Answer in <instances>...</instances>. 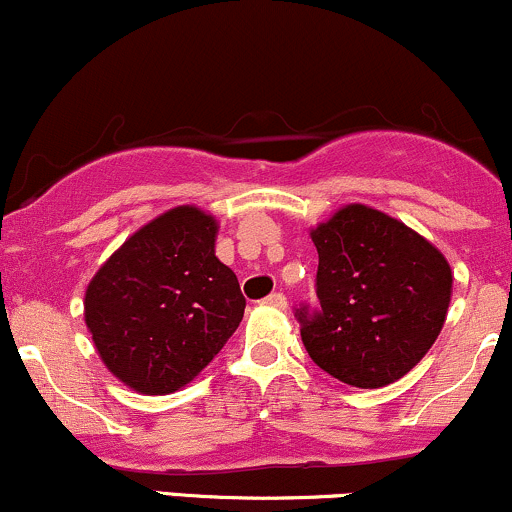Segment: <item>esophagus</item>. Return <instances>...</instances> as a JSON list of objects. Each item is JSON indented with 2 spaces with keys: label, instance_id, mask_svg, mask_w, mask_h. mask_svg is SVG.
<instances>
[{
  "label": "esophagus",
  "instance_id": "34e87169",
  "mask_svg": "<svg viewBox=\"0 0 512 512\" xmlns=\"http://www.w3.org/2000/svg\"><path fill=\"white\" fill-rule=\"evenodd\" d=\"M262 303H265V306H272V308H279V311H284V308H286V296L284 294H269Z\"/></svg>",
  "mask_w": 512,
  "mask_h": 512
}]
</instances>
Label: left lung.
Masks as SVG:
<instances>
[{
  "instance_id": "obj_1",
  "label": "left lung",
  "mask_w": 512,
  "mask_h": 512,
  "mask_svg": "<svg viewBox=\"0 0 512 512\" xmlns=\"http://www.w3.org/2000/svg\"><path fill=\"white\" fill-rule=\"evenodd\" d=\"M311 240L320 311H299L308 357L357 389L406 376L445 325L447 257L403 221L364 204L342 206L311 228Z\"/></svg>"
}]
</instances>
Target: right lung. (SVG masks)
Here are the masks:
<instances>
[{"mask_svg": "<svg viewBox=\"0 0 512 512\" xmlns=\"http://www.w3.org/2000/svg\"><path fill=\"white\" fill-rule=\"evenodd\" d=\"M218 221L184 204L138 228L84 291V323L116 379L145 396L179 391L243 320L238 277L216 257Z\"/></svg>", "mask_w": 512, "mask_h": 512, "instance_id": "obj_1", "label": "right lung"}]
</instances>
